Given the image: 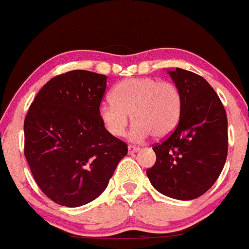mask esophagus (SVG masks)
Instances as JSON below:
<instances>
[{"label": "esophagus", "mask_w": 249, "mask_h": 249, "mask_svg": "<svg viewBox=\"0 0 249 249\" xmlns=\"http://www.w3.org/2000/svg\"><path fill=\"white\" fill-rule=\"evenodd\" d=\"M139 150L138 146H134V145H128V153H134Z\"/></svg>", "instance_id": "34e87169"}]
</instances>
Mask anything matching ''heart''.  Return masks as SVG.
Returning a JSON list of instances; mask_svg holds the SVG:
<instances>
[{"instance_id": "b5f03b06", "label": "heart", "mask_w": 249, "mask_h": 249, "mask_svg": "<svg viewBox=\"0 0 249 249\" xmlns=\"http://www.w3.org/2000/svg\"><path fill=\"white\" fill-rule=\"evenodd\" d=\"M111 99L99 107V117L115 137L124 136L131 116L132 141L142 142L150 134L164 138L176 128L181 116V93L171 82L150 77L125 79L113 89Z\"/></svg>"}]
</instances>
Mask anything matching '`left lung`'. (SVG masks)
<instances>
[{
    "mask_svg": "<svg viewBox=\"0 0 249 249\" xmlns=\"http://www.w3.org/2000/svg\"><path fill=\"white\" fill-rule=\"evenodd\" d=\"M168 73L181 93V116L170 136L153 145L157 159L146 174L160 193L192 200L207 192L224 168L227 116L206 79L179 68Z\"/></svg>",
    "mask_w": 249,
    "mask_h": 249,
    "instance_id": "1",
    "label": "left lung"
}]
</instances>
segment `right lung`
<instances>
[{
    "label": "right lung",
    "instance_id": "add662e5",
    "mask_svg": "<svg viewBox=\"0 0 249 249\" xmlns=\"http://www.w3.org/2000/svg\"><path fill=\"white\" fill-rule=\"evenodd\" d=\"M107 76L72 70L51 78L24 119V156L48 198L78 207L104 192L127 145L105 128Z\"/></svg>",
    "mask_w": 249,
    "mask_h": 249
}]
</instances>
